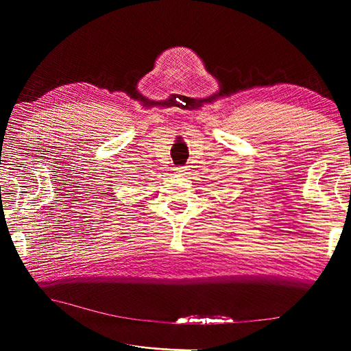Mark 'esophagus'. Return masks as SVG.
I'll return each mask as SVG.
<instances>
[{
	"label": "esophagus",
	"instance_id": "34e87169",
	"mask_svg": "<svg viewBox=\"0 0 351 351\" xmlns=\"http://www.w3.org/2000/svg\"><path fill=\"white\" fill-rule=\"evenodd\" d=\"M174 171L177 174H187V167H176Z\"/></svg>",
	"mask_w": 351,
	"mask_h": 351
}]
</instances>
